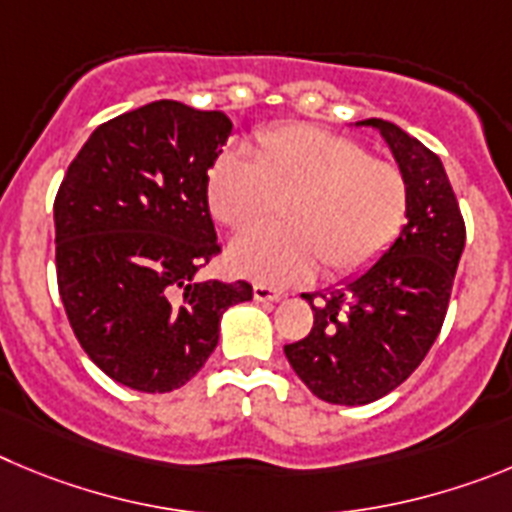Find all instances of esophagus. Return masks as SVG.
Segmentation results:
<instances>
[{
	"instance_id": "esophagus-1",
	"label": "esophagus",
	"mask_w": 512,
	"mask_h": 512,
	"mask_svg": "<svg viewBox=\"0 0 512 512\" xmlns=\"http://www.w3.org/2000/svg\"><path fill=\"white\" fill-rule=\"evenodd\" d=\"M252 296H255L257 303H275V301H280V298H283V293H280V290H275V288H270V285L257 283L255 288H252Z\"/></svg>"
}]
</instances>
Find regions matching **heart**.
I'll use <instances>...</instances> for the list:
<instances>
[{"mask_svg":"<svg viewBox=\"0 0 512 512\" xmlns=\"http://www.w3.org/2000/svg\"><path fill=\"white\" fill-rule=\"evenodd\" d=\"M209 209L234 232L262 227L283 210V232L234 239L229 267L262 285L306 283L365 270L400 234L408 186L395 165L367 158L334 132L288 124L262 130L252 158L227 150L209 170Z\"/></svg>","mask_w":512,"mask_h":512,"instance_id":"heart-1","label":"heart"}]
</instances>
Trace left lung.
Here are the masks:
<instances>
[{
	"label": "left lung",
	"instance_id": "left-lung-1",
	"mask_svg": "<svg viewBox=\"0 0 512 512\" xmlns=\"http://www.w3.org/2000/svg\"><path fill=\"white\" fill-rule=\"evenodd\" d=\"M357 124L388 142L408 186V222L365 273L303 293L313 329L285 344V357L316 398L334 405L372 403L421 365L444 324L467 237L439 155L393 122Z\"/></svg>",
	"mask_w": 512,
	"mask_h": 512
}]
</instances>
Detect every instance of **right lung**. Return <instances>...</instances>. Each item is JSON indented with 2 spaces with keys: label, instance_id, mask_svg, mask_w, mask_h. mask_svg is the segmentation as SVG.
Masks as SVG:
<instances>
[{
  "label": "right lung",
  "instance_id": "right-lung-1",
  "mask_svg": "<svg viewBox=\"0 0 512 512\" xmlns=\"http://www.w3.org/2000/svg\"><path fill=\"white\" fill-rule=\"evenodd\" d=\"M232 135L222 112L160 99L91 132L55 196L58 290L91 362L140 393L191 380L245 280H199L219 255L209 170Z\"/></svg>",
  "mask_w": 512,
  "mask_h": 512
}]
</instances>
